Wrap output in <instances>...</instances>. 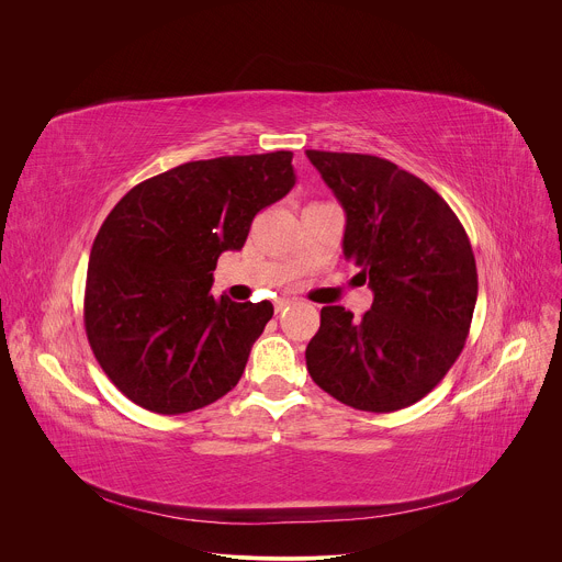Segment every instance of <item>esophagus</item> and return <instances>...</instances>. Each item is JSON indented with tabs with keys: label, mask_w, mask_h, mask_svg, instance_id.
<instances>
[{
	"label": "esophagus",
	"mask_w": 562,
	"mask_h": 562,
	"mask_svg": "<svg viewBox=\"0 0 562 562\" xmlns=\"http://www.w3.org/2000/svg\"><path fill=\"white\" fill-rule=\"evenodd\" d=\"M289 304H291V300H286V297H278V300L273 302V308H276V313H282V311H286V308H289Z\"/></svg>",
	"instance_id": "esophagus-1"
}]
</instances>
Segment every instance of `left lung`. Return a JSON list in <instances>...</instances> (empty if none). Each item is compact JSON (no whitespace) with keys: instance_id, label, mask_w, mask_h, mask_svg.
Instances as JSON below:
<instances>
[{"instance_id":"1","label":"left lung","mask_w":562,"mask_h":562,"mask_svg":"<svg viewBox=\"0 0 562 562\" xmlns=\"http://www.w3.org/2000/svg\"><path fill=\"white\" fill-rule=\"evenodd\" d=\"M347 213L342 251L373 291L353 319L319 311L306 347L313 382L373 414L425 397L458 360L477 297L469 237L451 206L420 178L362 153L306 150Z\"/></svg>"}]
</instances>
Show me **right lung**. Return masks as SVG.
Wrapping results in <instances>:
<instances>
[{
  "instance_id": "1",
  "label": "right lung",
  "mask_w": 562,
  "mask_h": 562,
  "mask_svg": "<svg viewBox=\"0 0 562 562\" xmlns=\"http://www.w3.org/2000/svg\"><path fill=\"white\" fill-rule=\"evenodd\" d=\"M293 153L224 155L133 187L104 220L89 260L85 327L109 380L165 416L202 409L243 378L273 304L215 300L224 251L295 184Z\"/></svg>"
}]
</instances>
